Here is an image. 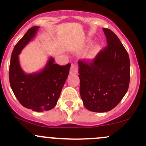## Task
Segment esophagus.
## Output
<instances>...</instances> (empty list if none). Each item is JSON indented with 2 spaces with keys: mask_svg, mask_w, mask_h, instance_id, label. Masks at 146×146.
Returning a JSON list of instances; mask_svg holds the SVG:
<instances>
[{
  "mask_svg": "<svg viewBox=\"0 0 146 146\" xmlns=\"http://www.w3.org/2000/svg\"><path fill=\"white\" fill-rule=\"evenodd\" d=\"M78 70H79V68H78V65L76 64H72L71 68H70V73L72 74H77Z\"/></svg>",
  "mask_w": 146,
  "mask_h": 146,
  "instance_id": "esophagus-1",
  "label": "esophagus"
}]
</instances>
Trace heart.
Wrapping results in <instances>:
<instances>
[{
  "instance_id": "heart-1",
  "label": "heart",
  "mask_w": 146,
  "mask_h": 146,
  "mask_svg": "<svg viewBox=\"0 0 146 146\" xmlns=\"http://www.w3.org/2000/svg\"><path fill=\"white\" fill-rule=\"evenodd\" d=\"M94 54H95V51L92 50L91 52H90L89 55H88V58H93L94 57Z\"/></svg>"
}]
</instances>
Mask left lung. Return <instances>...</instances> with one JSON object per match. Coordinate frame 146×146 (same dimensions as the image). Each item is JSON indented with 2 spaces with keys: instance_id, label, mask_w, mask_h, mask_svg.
Instances as JSON below:
<instances>
[{
  "instance_id": "1",
  "label": "left lung",
  "mask_w": 146,
  "mask_h": 146,
  "mask_svg": "<svg viewBox=\"0 0 146 146\" xmlns=\"http://www.w3.org/2000/svg\"><path fill=\"white\" fill-rule=\"evenodd\" d=\"M108 46L93 61L79 60L80 95L87 110L96 112L111 110L128 90L130 60L116 34L103 28Z\"/></svg>"
}]
</instances>
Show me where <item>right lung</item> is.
Masks as SVG:
<instances>
[{
    "instance_id": "add662e5",
    "label": "right lung",
    "mask_w": 146,
    "mask_h": 146,
    "mask_svg": "<svg viewBox=\"0 0 146 146\" xmlns=\"http://www.w3.org/2000/svg\"><path fill=\"white\" fill-rule=\"evenodd\" d=\"M39 27H33L27 31L15 45L10 63L9 80L15 96L21 105L36 112L52 109L57 104L71 64L60 66L55 64L50 57L41 71L26 74L19 62L22 49L36 34Z\"/></svg>"
}]
</instances>
